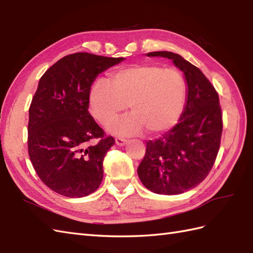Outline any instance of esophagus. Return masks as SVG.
<instances>
[{
  "label": "esophagus",
  "mask_w": 253,
  "mask_h": 253,
  "mask_svg": "<svg viewBox=\"0 0 253 253\" xmlns=\"http://www.w3.org/2000/svg\"><path fill=\"white\" fill-rule=\"evenodd\" d=\"M115 143L117 144V146H124V144L127 143V140L122 137H117V138H115Z\"/></svg>",
  "instance_id": "1"
}]
</instances>
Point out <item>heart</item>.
<instances>
[{
    "label": "heart",
    "mask_w": 253,
    "mask_h": 253,
    "mask_svg": "<svg viewBox=\"0 0 253 253\" xmlns=\"http://www.w3.org/2000/svg\"><path fill=\"white\" fill-rule=\"evenodd\" d=\"M186 95V80L177 69L140 64L113 72L107 83H94L89 91V109L96 121L107 125L129 105L132 113L113 123L112 132L132 135L144 126L150 133H161L178 123Z\"/></svg>",
    "instance_id": "1"
}]
</instances>
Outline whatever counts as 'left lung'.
<instances>
[{"instance_id":"8db88e82","label":"left lung","mask_w":253,"mask_h":253,"mask_svg":"<svg viewBox=\"0 0 253 253\" xmlns=\"http://www.w3.org/2000/svg\"><path fill=\"white\" fill-rule=\"evenodd\" d=\"M148 56L169 58L185 74L187 103L179 123L157 140L147 141L138 176L159 195H179L206 178L217 157L223 130L218 93L203 73L180 55L168 51Z\"/></svg>"}]
</instances>
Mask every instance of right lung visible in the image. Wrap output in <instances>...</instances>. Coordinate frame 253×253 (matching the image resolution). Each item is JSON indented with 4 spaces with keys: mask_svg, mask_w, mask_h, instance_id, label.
Instances as JSON below:
<instances>
[{
    "mask_svg": "<svg viewBox=\"0 0 253 253\" xmlns=\"http://www.w3.org/2000/svg\"><path fill=\"white\" fill-rule=\"evenodd\" d=\"M123 60L74 53L42 75L29 107L28 153L40 179L62 196H88L103 178L115 139L90 115L89 91L100 73Z\"/></svg>",
    "mask_w": 253,
    "mask_h": 253,
    "instance_id": "1",
    "label": "right lung"
}]
</instances>
